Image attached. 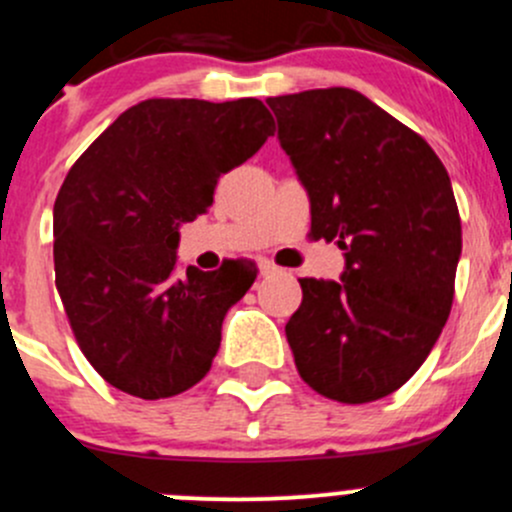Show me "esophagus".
<instances>
[{"mask_svg":"<svg viewBox=\"0 0 512 512\" xmlns=\"http://www.w3.org/2000/svg\"><path fill=\"white\" fill-rule=\"evenodd\" d=\"M258 268H261L263 276H273V273L281 271V268H278L273 261H268V258H261V261H258Z\"/></svg>","mask_w":512,"mask_h":512,"instance_id":"34e87169","label":"esophagus"}]
</instances>
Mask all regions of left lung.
<instances>
[{
	"label": "left lung",
	"mask_w": 512,
	"mask_h": 512,
	"mask_svg": "<svg viewBox=\"0 0 512 512\" xmlns=\"http://www.w3.org/2000/svg\"><path fill=\"white\" fill-rule=\"evenodd\" d=\"M311 199V236L346 251L343 281L298 278L286 338L321 396L398 391L450 316L463 236L453 186L428 141L346 86L266 99Z\"/></svg>",
	"instance_id": "1"
}]
</instances>
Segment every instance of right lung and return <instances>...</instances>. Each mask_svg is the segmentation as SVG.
I'll return each instance as SVG.
<instances>
[{
    "label": "right lung",
    "instance_id": "obj_1",
    "mask_svg": "<svg viewBox=\"0 0 512 512\" xmlns=\"http://www.w3.org/2000/svg\"><path fill=\"white\" fill-rule=\"evenodd\" d=\"M258 99H146L74 161L54 201V273L94 371L144 401L179 396L209 373L226 311L256 263L176 273L179 224L214 204L221 174L273 136Z\"/></svg>",
    "mask_w": 512,
    "mask_h": 512
}]
</instances>
